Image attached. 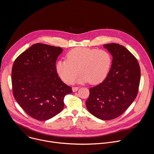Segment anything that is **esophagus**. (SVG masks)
<instances>
[{"label":"esophagus","mask_w":154,"mask_h":154,"mask_svg":"<svg viewBox=\"0 0 154 154\" xmlns=\"http://www.w3.org/2000/svg\"><path fill=\"white\" fill-rule=\"evenodd\" d=\"M79 90V87H72V90L73 92H75Z\"/></svg>","instance_id":"esophagus-1"}]
</instances>
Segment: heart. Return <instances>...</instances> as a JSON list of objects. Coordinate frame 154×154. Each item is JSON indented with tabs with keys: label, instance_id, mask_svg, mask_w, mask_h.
Listing matches in <instances>:
<instances>
[{
	"label": "heart",
	"instance_id": "obj_1",
	"mask_svg": "<svg viewBox=\"0 0 154 154\" xmlns=\"http://www.w3.org/2000/svg\"><path fill=\"white\" fill-rule=\"evenodd\" d=\"M112 63V55L105 50L78 48L68 53L67 60L57 62L56 70L61 79L68 84L73 82L80 71L82 73L76 83L98 84L107 77Z\"/></svg>",
	"mask_w": 154,
	"mask_h": 154
}]
</instances>
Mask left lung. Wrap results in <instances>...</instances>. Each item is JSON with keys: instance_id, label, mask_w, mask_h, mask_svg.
<instances>
[{"instance_id": "1", "label": "left lung", "mask_w": 154, "mask_h": 154, "mask_svg": "<svg viewBox=\"0 0 154 154\" xmlns=\"http://www.w3.org/2000/svg\"><path fill=\"white\" fill-rule=\"evenodd\" d=\"M113 57L106 79L90 89L86 103L88 112L102 120L121 115L135 99L141 71L136 58L125 47L116 43L103 45Z\"/></svg>"}]
</instances>
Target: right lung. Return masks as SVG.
Masks as SVG:
<instances>
[{"instance_id":"1","label":"right lung","mask_w":154,"mask_h":154,"mask_svg":"<svg viewBox=\"0 0 154 154\" xmlns=\"http://www.w3.org/2000/svg\"><path fill=\"white\" fill-rule=\"evenodd\" d=\"M63 49L37 43L19 55L11 72L13 93L24 111L38 121H46L60 113L64 97L72 93L56 70V61Z\"/></svg>"}]
</instances>
